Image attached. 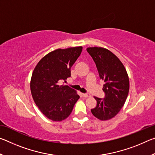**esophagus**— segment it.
<instances>
[{
  "label": "esophagus",
  "instance_id": "esophagus-1",
  "mask_svg": "<svg viewBox=\"0 0 155 155\" xmlns=\"http://www.w3.org/2000/svg\"><path fill=\"white\" fill-rule=\"evenodd\" d=\"M82 96L84 97V98H87V97L90 96V94H82Z\"/></svg>",
  "mask_w": 155,
  "mask_h": 155
}]
</instances>
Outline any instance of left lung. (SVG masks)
I'll list each match as a JSON object with an SVG mask.
<instances>
[{"instance_id":"8db88e82","label":"left lung","mask_w":155,"mask_h":155,"mask_svg":"<svg viewBox=\"0 0 155 155\" xmlns=\"http://www.w3.org/2000/svg\"><path fill=\"white\" fill-rule=\"evenodd\" d=\"M98 70L100 79L104 84L103 98L94 96L97 102L92 114L101 120L115 116L122 109L129 91V80L124 65L111 51L101 47L87 48Z\"/></svg>"}]
</instances>
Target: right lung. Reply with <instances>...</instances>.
Listing matches in <instances>:
<instances>
[{
	"mask_svg": "<svg viewBox=\"0 0 155 155\" xmlns=\"http://www.w3.org/2000/svg\"><path fill=\"white\" fill-rule=\"evenodd\" d=\"M82 46L57 49L41 59L34 69L31 91L41 113L53 121L69 116L80 98L68 85L60 84L71 77L70 68L82 52Z\"/></svg>",
	"mask_w": 155,
	"mask_h": 155,
	"instance_id": "obj_1",
	"label": "right lung"
}]
</instances>
